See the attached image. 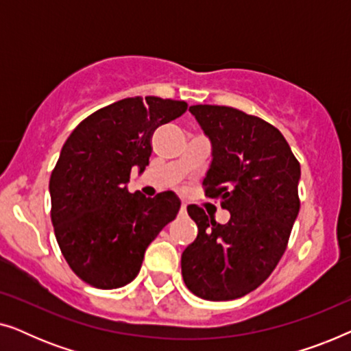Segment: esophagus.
<instances>
[{
	"label": "esophagus",
	"instance_id": "34e87169",
	"mask_svg": "<svg viewBox=\"0 0 351 351\" xmlns=\"http://www.w3.org/2000/svg\"><path fill=\"white\" fill-rule=\"evenodd\" d=\"M180 213H182V214H186V204H185V203H182V206H180Z\"/></svg>",
	"mask_w": 351,
	"mask_h": 351
}]
</instances>
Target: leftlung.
Returning a JSON list of instances; mask_svg holds the SVG:
<instances>
[{"label":"left lung","mask_w":351,"mask_h":351,"mask_svg":"<svg viewBox=\"0 0 351 351\" xmlns=\"http://www.w3.org/2000/svg\"><path fill=\"white\" fill-rule=\"evenodd\" d=\"M190 113L210 142L206 195L222 199L230 220L222 225L198 206L186 208L198 237L182 254V276L201 299L233 300L257 289L286 251L300 209V165L261 118L219 105H193Z\"/></svg>","instance_id":"8db88e82"}]
</instances>
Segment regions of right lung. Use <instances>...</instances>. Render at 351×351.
Returning a JSON list of instances; mask_svg holds the SVG:
<instances>
[{
  "instance_id": "1",
  "label": "right lung",
  "mask_w": 351,
  "mask_h": 351,
  "mask_svg": "<svg viewBox=\"0 0 351 351\" xmlns=\"http://www.w3.org/2000/svg\"><path fill=\"white\" fill-rule=\"evenodd\" d=\"M182 100L155 95L118 100L89 114L70 134L51 174V219L66 263L99 289L131 282L147 247L176 219L174 191L155 198L129 193L136 167L145 171L150 138L161 124L185 113Z\"/></svg>"
}]
</instances>
